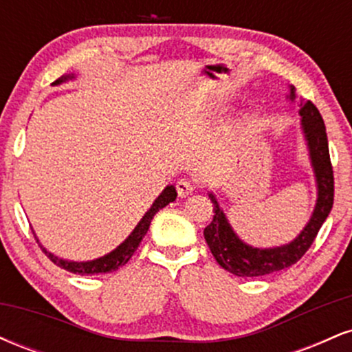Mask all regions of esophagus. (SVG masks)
Masks as SVG:
<instances>
[{
  "label": "esophagus",
  "mask_w": 352,
  "mask_h": 352,
  "mask_svg": "<svg viewBox=\"0 0 352 352\" xmlns=\"http://www.w3.org/2000/svg\"><path fill=\"white\" fill-rule=\"evenodd\" d=\"M177 193H179L180 197H188L190 193L193 192L197 187L195 180H190V179H180L179 182H177Z\"/></svg>",
  "instance_id": "obj_1"
}]
</instances>
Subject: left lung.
<instances>
[{
	"mask_svg": "<svg viewBox=\"0 0 352 352\" xmlns=\"http://www.w3.org/2000/svg\"><path fill=\"white\" fill-rule=\"evenodd\" d=\"M289 99H296L293 86L289 89ZM298 106H300L301 127L309 148L311 165L314 168L318 184L316 207L308 225L302 228L300 235L294 238L292 243L276 246V248H253L236 236V233L230 227L223 210L218 205L215 195L213 193L208 195L215 207H213L212 223L204 230L205 240L218 265L236 276H263V274L289 268L296 261H300L302 254L313 245L319 228L333 208L334 175L324 122L318 107L311 100L300 98Z\"/></svg>",
	"mask_w": 352,
	"mask_h": 352,
	"instance_id": "1",
	"label": "left lung"
}]
</instances>
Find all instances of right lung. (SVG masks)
<instances>
[{"label":"right lung","instance_id":"add662e5","mask_svg":"<svg viewBox=\"0 0 352 352\" xmlns=\"http://www.w3.org/2000/svg\"><path fill=\"white\" fill-rule=\"evenodd\" d=\"M74 78V74L72 76H63V78L54 80V86H58V84L64 82V80L67 79H72ZM177 199V190L173 185H168V187H165V190L162 193H160L159 197H157V200L153 201L151 210H148L147 213L142 217V220L139 221V225L134 228V232L131 233L127 238H125L124 243H120L114 252L107 253L106 256L102 258H98V260H92V261H67V260H63V258H58L54 256V254L46 252V248H43V252L47 254V258L52 261L54 265H58L59 268L63 270H67V272L74 273V274H99V273H111V272H116V270H119L120 266H124L127 263L129 260L132 258V254L135 253V250L139 248L140 241H142V238L145 236V233H147L148 227H151V221L153 215H155L157 212H159L160 208L167 207L168 204H172L173 200ZM36 241L39 243V240L36 238Z\"/></svg>","mask_w":352,"mask_h":352}]
</instances>
